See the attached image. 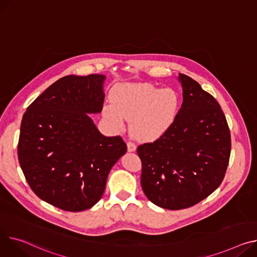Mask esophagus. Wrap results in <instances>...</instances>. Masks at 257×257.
<instances>
[{
  "instance_id": "obj_1",
  "label": "esophagus",
  "mask_w": 257,
  "mask_h": 257,
  "mask_svg": "<svg viewBox=\"0 0 257 257\" xmlns=\"http://www.w3.org/2000/svg\"><path fill=\"white\" fill-rule=\"evenodd\" d=\"M127 149H128V152H134L136 150V146H135L134 143L128 142L127 143Z\"/></svg>"
}]
</instances>
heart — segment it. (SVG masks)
Returning a JSON list of instances; mask_svg holds the SVG:
<instances>
[{
    "mask_svg": "<svg viewBox=\"0 0 257 257\" xmlns=\"http://www.w3.org/2000/svg\"><path fill=\"white\" fill-rule=\"evenodd\" d=\"M112 101L104 105V116L118 128L124 126L125 118L131 119L132 132L142 141H154L164 134L174 124L181 104L177 91L151 83L118 85Z\"/></svg>",
    "mask_w": 257,
    "mask_h": 257,
    "instance_id": "b5f03b06",
    "label": "heart"
}]
</instances>
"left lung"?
<instances>
[{
	"label": "left lung",
	"mask_w": 257,
	"mask_h": 257,
	"mask_svg": "<svg viewBox=\"0 0 257 257\" xmlns=\"http://www.w3.org/2000/svg\"><path fill=\"white\" fill-rule=\"evenodd\" d=\"M183 103L164 134L139 146L142 188L156 206L190 208L212 194L224 179L231 141L216 99L191 77L180 73Z\"/></svg>",
	"instance_id": "1"
}]
</instances>
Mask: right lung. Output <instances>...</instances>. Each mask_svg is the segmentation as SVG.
I'll list each match as a JSON object with an SVG mask.
<instances>
[{
  "instance_id": "obj_1",
  "label": "right lung",
  "mask_w": 257,
  "mask_h": 257,
  "mask_svg": "<svg viewBox=\"0 0 257 257\" xmlns=\"http://www.w3.org/2000/svg\"><path fill=\"white\" fill-rule=\"evenodd\" d=\"M104 79L62 77L23 116L17 154L26 180L39 198L64 211L96 204L111 167L127 151L121 136L106 138L89 116L103 107Z\"/></svg>"
}]
</instances>
